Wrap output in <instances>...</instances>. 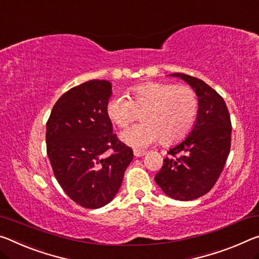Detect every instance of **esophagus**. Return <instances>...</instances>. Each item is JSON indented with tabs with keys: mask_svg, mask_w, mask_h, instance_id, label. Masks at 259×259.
Wrapping results in <instances>:
<instances>
[{
	"mask_svg": "<svg viewBox=\"0 0 259 259\" xmlns=\"http://www.w3.org/2000/svg\"><path fill=\"white\" fill-rule=\"evenodd\" d=\"M146 154L145 151H139V150H135L134 151V155L136 158H141V157H144V155Z\"/></svg>",
	"mask_w": 259,
	"mask_h": 259,
	"instance_id": "1",
	"label": "esophagus"
}]
</instances>
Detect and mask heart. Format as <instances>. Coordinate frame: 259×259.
<instances>
[{
	"label": "heart",
	"instance_id": "obj_1",
	"mask_svg": "<svg viewBox=\"0 0 259 259\" xmlns=\"http://www.w3.org/2000/svg\"><path fill=\"white\" fill-rule=\"evenodd\" d=\"M129 98L115 94L106 104V115L118 128H125L142 115V124L120 135L123 143L136 150L161 141L171 145L190 133L198 113V98L186 85L146 83L129 90Z\"/></svg>",
	"mask_w": 259,
	"mask_h": 259
}]
</instances>
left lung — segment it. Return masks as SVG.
Returning a JSON list of instances; mask_svg holds the SVG:
<instances>
[{
  "label": "left lung",
  "instance_id": "1",
  "mask_svg": "<svg viewBox=\"0 0 259 259\" xmlns=\"http://www.w3.org/2000/svg\"><path fill=\"white\" fill-rule=\"evenodd\" d=\"M169 76L191 86L198 113L187 138L168 151L154 180L170 198L187 202L207 194L219 179L231 150V116L223 98L202 79L179 72Z\"/></svg>",
  "mask_w": 259,
  "mask_h": 259
}]
</instances>
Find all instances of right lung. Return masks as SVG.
<instances>
[{
	"instance_id": "obj_1",
	"label": "right lung",
	"mask_w": 259,
	"mask_h": 259,
	"mask_svg": "<svg viewBox=\"0 0 259 259\" xmlns=\"http://www.w3.org/2000/svg\"><path fill=\"white\" fill-rule=\"evenodd\" d=\"M112 93L108 80L75 86L56 101L46 124L47 155L57 182L86 208L102 207L114 198L134 158L106 115Z\"/></svg>"
}]
</instances>
